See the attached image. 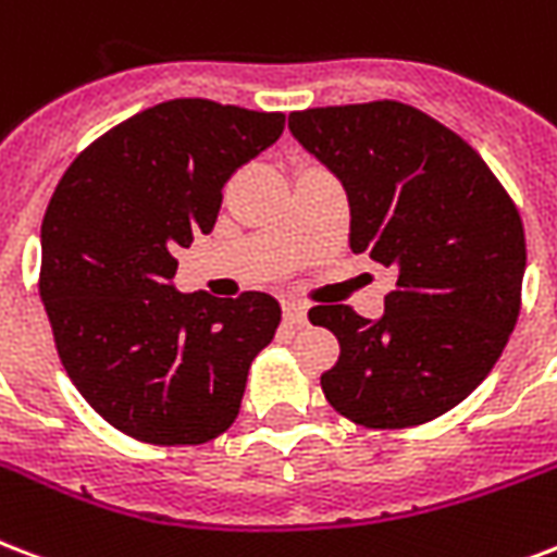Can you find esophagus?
I'll return each instance as SVG.
<instances>
[{"mask_svg":"<svg viewBox=\"0 0 557 557\" xmlns=\"http://www.w3.org/2000/svg\"><path fill=\"white\" fill-rule=\"evenodd\" d=\"M283 318H286V324L304 326L307 324V307L300 300H283Z\"/></svg>","mask_w":557,"mask_h":557,"instance_id":"34e87169","label":"esophagus"}]
</instances>
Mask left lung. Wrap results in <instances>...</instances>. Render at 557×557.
I'll return each mask as SVG.
<instances>
[{"instance_id": "1", "label": "left lung", "mask_w": 557, "mask_h": 557, "mask_svg": "<svg viewBox=\"0 0 557 557\" xmlns=\"http://www.w3.org/2000/svg\"><path fill=\"white\" fill-rule=\"evenodd\" d=\"M288 127L345 184L350 250L397 269L380 321L309 309L338 338L326 403L364 430L441 418L491 373L520 315L517 203L476 148L403 101L297 110Z\"/></svg>"}]
</instances>
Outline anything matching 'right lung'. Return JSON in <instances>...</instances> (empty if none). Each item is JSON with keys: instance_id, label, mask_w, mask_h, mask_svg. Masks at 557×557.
Returning a JSON list of instances; mask_svg holds the SVG:
<instances>
[{"instance_id": "obj_1", "label": "right lung", "mask_w": 557, "mask_h": 557, "mask_svg": "<svg viewBox=\"0 0 557 557\" xmlns=\"http://www.w3.org/2000/svg\"><path fill=\"white\" fill-rule=\"evenodd\" d=\"M283 125V113L163 101L101 134L54 186L40 231L54 347L81 397L131 438L207 444L239 414L280 304L181 295L175 253L212 231L222 186Z\"/></svg>"}]
</instances>
